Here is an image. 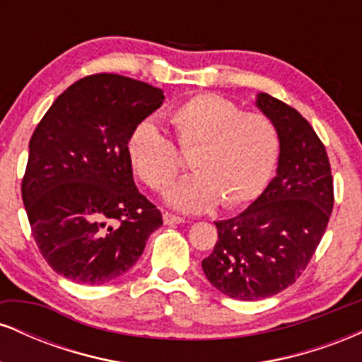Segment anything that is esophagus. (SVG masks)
Listing matches in <instances>:
<instances>
[{
  "label": "esophagus",
  "instance_id": "1",
  "mask_svg": "<svg viewBox=\"0 0 362 362\" xmlns=\"http://www.w3.org/2000/svg\"><path fill=\"white\" fill-rule=\"evenodd\" d=\"M163 221H165V224H170V226H173V224H182L185 221V219L180 218V216L172 214V213H165L163 214Z\"/></svg>",
  "mask_w": 362,
  "mask_h": 362
}]
</instances>
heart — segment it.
Masks as SVG:
<instances>
[{"mask_svg": "<svg viewBox=\"0 0 362 362\" xmlns=\"http://www.w3.org/2000/svg\"><path fill=\"white\" fill-rule=\"evenodd\" d=\"M177 146L192 155V175L168 190L167 201L185 213H202L221 202L224 209L250 204L271 180L281 139L267 115L214 93L187 98L170 114ZM132 168L149 189L161 192L182 167L177 148L151 120L132 129L127 139Z\"/></svg>", "mask_w": 362, "mask_h": 362, "instance_id": "b5f03b06", "label": "heart"}]
</instances>
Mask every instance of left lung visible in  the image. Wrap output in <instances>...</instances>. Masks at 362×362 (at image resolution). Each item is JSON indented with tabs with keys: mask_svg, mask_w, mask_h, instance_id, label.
Instances as JSON below:
<instances>
[{
	"mask_svg": "<svg viewBox=\"0 0 362 362\" xmlns=\"http://www.w3.org/2000/svg\"><path fill=\"white\" fill-rule=\"evenodd\" d=\"M257 107L276 124V177L242 214L216 221L218 242L202 271L226 296L257 301L296 282L327 230L334 178L325 146L310 122L269 93Z\"/></svg>",
	"mask_w": 362,
	"mask_h": 362,
	"instance_id": "left-lung-1",
	"label": "left lung"
}]
</instances>
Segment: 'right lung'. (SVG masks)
<instances>
[{
    "label": "right lung",
    "instance_id": "1",
    "mask_svg": "<svg viewBox=\"0 0 362 362\" xmlns=\"http://www.w3.org/2000/svg\"><path fill=\"white\" fill-rule=\"evenodd\" d=\"M163 100L148 83L91 74L62 91L32 134L22 199L37 247L66 279H117L163 224L127 156L132 129Z\"/></svg>",
    "mask_w": 362,
    "mask_h": 362
}]
</instances>
